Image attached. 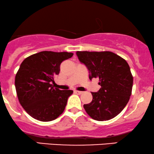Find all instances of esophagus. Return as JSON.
Wrapping results in <instances>:
<instances>
[{"label":"esophagus","instance_id":"obj_1","mask_svg":"<svg viewBox=\"0 0 154 154\" xmlns=\"http://www.w3.org/2000/svg\"><path fill=\"white\" fill-rule=\"evenodd\" d=\"M74 92H75V93L78 94V95H81V94H82V92H83L82 91H78V90H75Z\"/></svg>","mask_w":154,"mask_h":154}]
</instances>
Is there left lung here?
Segmentation results:
<instances>
[{"label":"left lung","mask_w":154,"mask_h":154,"mask_svg":"<svg viewBox=\"0 0 154 154\" xmlns=\"http://www.w3.org/2000/svg\"><path fill=\"white\" fill-rule=\"evenodd\" d=\"M78 59L90 72V79L99 78V91L91 92L92 100L84 105L92 119H112L123 110L132 93L133 77L130 66L123 58L113 52L77 51Z\"/></svg>","instance_id":"1"}]
</instances>
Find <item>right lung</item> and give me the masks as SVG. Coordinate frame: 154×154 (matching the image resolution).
I'll list each match as a JSON object with an SVG mask.
<instances>
[{
  "instance_id": "add662e5",
  "label": "right lung",
  "mask_w": 154,
  "mask_h": 154,
  "mask_svg": "<svg viewBox=\"0 0 154 154\" xmlns=\"http://www.w3.org/2000/svg\"><path fill=\"white\" fill-rule=\"evenodd\" d=\"M72 52L44 51L23 61L15 77V87L20 104L29 116L43 122L55 120L64 112L70 90L54 88V77L59 75L63 61Z\"/></svg>"
}]
</instances>
